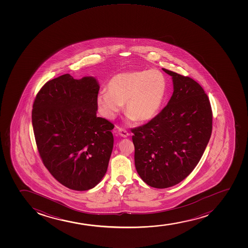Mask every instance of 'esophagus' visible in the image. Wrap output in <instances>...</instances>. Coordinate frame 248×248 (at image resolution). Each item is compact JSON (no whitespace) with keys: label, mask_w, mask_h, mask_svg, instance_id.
<instances>
[{"label":"esophagus","mask_w":248,"mask_h":248,"mask_svg":"<svg viewBox=\"0 0 248 248\" xmlns=\"http://www.w3.org/2000/svg\"><path fill=\"white\" fill-rule=\"evenodd\" d=\"M118 133H119L121 137H129V135H130L129 134L128 131L123 128H119V130H118Z\"/></svg>","instance_id":"1"}]
</instances>
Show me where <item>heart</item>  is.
<instances>
[{"label":"heart","mask_w":248,"mask_h":248,"mask_svg":"<svg viewBox=\"0 0 248 248\" xmlns=\"http://www.w3.org/2000/svg\"><path fill=\"white\" fill-rule=\"evenodd\" d=\"M108 90L97 94V103L103 117L113 119L125 104V114L139 123L154 118L162 105L166 80L157 69H139L115 74Z\"/></svg>","instance_id":"1"}]
</instances>
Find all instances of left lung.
Returning a JSON list of instances; mask_svg holds the SVG:
<instances>
[{"mask_svg": "<svg viewBox=\"0 0 248 248\" xmlns=\"http://www.w3.org/2000/svg\"><path fill=\"white\" fill-rule=\"evenodd\" d=\"M162 69L173 78L170 100L149 123L131 129L137 173L157 188L174 186L194 170L213 129L210 102L200 83Z\"/></svg>", "mask_w": 248, "mask_h": 248, "instance_id": "8db88e82", "label": "left lung"}]
</instances>
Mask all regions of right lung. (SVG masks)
I'll return each instance as SVG.
<instances>
[{"label": "right lung", "instance_id": "obj_1", "mask_svg": "<svg viewBox=\"0 0 248 248\" xmlns=\"http://www.w3.org/2000/svg\"><path fill=\"white\" fill-rule=\"evenodd\" d=\"M99 85L66 74L44 84L34 98L32 125L42 162L73 190H89L105 175L113 147L108 120L97 117Z\"/></svg>", "mask_w": 248, "mask_h": 248}]
</instances>
